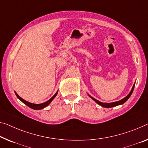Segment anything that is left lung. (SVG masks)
<instances>
[{
  "label": "left lung",
  "instance_id": "obj_1",
  "mask_svg": "<svg viewBox=\"0 0 148 148\" xmlns=\"http://www.w3.org/2000/svg\"><path fill=\"white\" fill-rule=\"evenodd\" d=\"M134 86H135V83L134 84L133 87H132V88L131 91L130 92L129 94H128V95H127V96H126V97H124V99H122V100H120V101H116V102H113V103H102V102H100V101H98V100L95 99V98L92 97L91 96H90V95H89L88 94V97L91 98V99L93 100V101L96 102V103H97L98 104H99L100 106H103V107H104V108H111V107H114V106H118V105H120V104H124V103H126V102L127 101H128V99H129L130 97L131 96L133 90H134Z\"/></svg>",
  "mask_w": 148,
  "mask_h": 148
}]
</instances>
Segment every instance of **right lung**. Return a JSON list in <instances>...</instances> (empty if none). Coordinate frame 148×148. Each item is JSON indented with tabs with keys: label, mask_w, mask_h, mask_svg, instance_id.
Here are the masks:
<instances>
[{
	"label": "right lung",
	"mask_w": 148,
	"mask_h": 148,
	"mask_svg": "<svg viewBox=\"0 0 148 148\" xmlns=\"http://www.w3.org/2000/svg\"><path fill=\"white\" fill-rule=\"evenodd\" d=\"M58 90L56 92V94L54 95L50 99H49L48 101H46V102H45V103H41V104H34V103H29V102L25 101L24 99H22V98L20 97L19 95H18L16 92H15V94H16V97H18V99H20V101L22 102V103L26 104V105H27L28 106H29V108H32V109H34V110H41V109H42V108H44L45 107H46L47 106H48L49 104L51 103V101L54 99V98H55L57 96V95H58Z\"/></svg>",
	"instance_id": "add662e5"
}]
</instances>
